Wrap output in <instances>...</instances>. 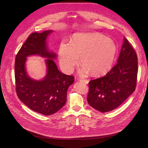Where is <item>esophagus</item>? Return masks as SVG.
<instances>
[{
  "label": "esophagus",
  "instance_id": "1",
  "mask_svg": "<svg viewBox=\"0 0 148 148\" xmlns=\"http://www.w3.org/2000/svg\"><path fill=\"white\" fill-rule=\"evenodd\" d=\"M79 81L83 82V83H85V84H88V83H89V82L88 81L87 79H81L79 80Z\"/></svg>",
  "mask_w": 148,
  "mask_h": 148
}]
</instances>
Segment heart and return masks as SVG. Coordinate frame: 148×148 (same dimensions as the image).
I'll use <instances>...</instances> for the list:
<instances>
[{
    "label": "heart",
    "mask_w": 148,
    "mask_h": 148,
    "mask_svg": "<svg viewBox=\"0 0 148 148\" xmlns=\"http://www.w3.org/2000/svg\"><path fill=\"white\" fill-rule=\"evenodd\" d=\"M117 51V45L111 38L99 33H78L73 36L69 45L60 44V65L64 72L70 73L79 58L84 66L80 74L90 72L92 75H101L111 69Z\"/></svg>",
    "instance_id": "heart-1"
}]
</instances>
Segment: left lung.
I'll list each match as a JSON object with an SVG mask.
<instances>
[{
    "instance_id": "1",
    "label": "left lung",
    "mask_w": 148,
    "mask_h": 148,
    "mask_svg": "<svg viewBox=\"0 0 148 148\" xmlns=\"http://www.w3.org/2000/svg\"><path fill=\"white\" fill-rule=\"evenodd\" d=\"M137 74L136 53L124 38L117 64L104 77L89 82L88 104L103 113L116 109L135 91Z\"/></svg>"
}]
</instances>
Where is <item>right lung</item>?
Here are the masks:
<instances>
[{
  "instance_id": "right-lung-1",
  "label": "right lung",
  "mask_w": 148,
  "mask_h": 148,
  "mask_svg": "<svg viewBox=\"0 0 148 148\" xmlns=\"http://www.w3.org/2000/svg\"><path fill=\"white\" fill-rule=\"evenodd\" d=\"M52 30L34 33L26 39L15 58L16 91L21 102L29 109L43 115L55 114L66 101L69 87L74 82L72 76L61 73L54 62L56 53L48 47L47 38ZM38 55L46 59L47 73L41 80L31 78L25 66L27 57Z\"/></svg>"
}]
</instances>
